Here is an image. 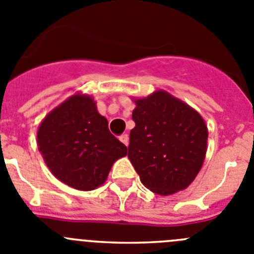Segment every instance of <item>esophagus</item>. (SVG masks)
Returning <instances> with one entry per match:
<instances>
[{"label":"esophagus","instance_id":"1","mask_svg":"<svg viewBox=\"0 0 254 254\" xmlns=\"http://www.w3.org/2000/svg\"><path fill=\"white\" fill-rule=\"evenodd\" d=\"M120 140L121 142H123L126 145V146H128V142H129V137H128V134L127 133H123L121 134L120 136Z\"/></svg>","mask_w":254,"mask_h":254}]
</instances>
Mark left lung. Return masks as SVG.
Segmentation results:
<instances>
[{"label":"left lung","mask_w":254,"mask_h":254,"mask_svg":"<svg viewBox=\"0 0 254 254\" xmlns=\"http://www.w3.org/2000/svg\"><path fill=\"white\" fill-rule=\"evenodd\" d=\"M132 120L128 159L141 183L163 196L187 188L205 160L208 133L202 117L160 90L136 100Z\"/></svg>","instance_id":"8db88e82"}]
</instances>
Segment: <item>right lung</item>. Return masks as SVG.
Returning <instances> with one entry per match:
<instances>
[{"mask_svg":"<svg viewBox=\"0 0 254 254\" xmlns=\"http://www.w3.org/2000/svg\"><path fill=\"white\" fill-rule=\"evenodd\" d=\"M38 147L53 176L80 190L102 186L114 161L127 155L126 145L109 132L94 100L80 94L44 118Z\"/></svg>","mask_w":254,"mask_h":254,"instance_id":"obj_1","label":"right lung"}]
</instances>
